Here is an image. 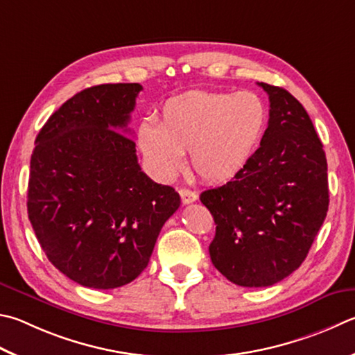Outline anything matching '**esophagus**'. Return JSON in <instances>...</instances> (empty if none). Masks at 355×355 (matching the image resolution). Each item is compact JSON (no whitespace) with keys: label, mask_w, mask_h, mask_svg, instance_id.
I'll return each instance as SVG.
<instances>
[{"label":"esophagus","mask_w":355,"mask_h":355,"mask_svg":"<svg viewBox=\"0 0 355 355\" xmlns=\"http://www.w3.org/2000/svg\"><path fill=\"white\" fill-rule=\"evenodd\" d=\"M180 197H182V203L183 205H189L192 202H196V200L198 198L196 191H191V189H186V188L180 189Z\"/></svg>","instance_id":"34e87169"}]
</instances>
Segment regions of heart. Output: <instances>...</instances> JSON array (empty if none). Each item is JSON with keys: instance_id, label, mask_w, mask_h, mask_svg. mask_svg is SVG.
I'll use <instances>...</instances> for the list:
<instances>
[{"instance_id": "heart-1", "label": "heart", "mask_w": 355, "mask_h": 355, "mask_svg": "<svg viewBox=\"0 0 355 355\" xmlns=\"http://www.w3.org/2000/svg\"><path fill=\"white\" fill-rule=\"evenodd\" d=\"M267 124V107L253 92L236 94L194 89L167 99L158 125L141 124L138 143L150 172L169 182L189 152L197 175L222 183L239 173Z\"/></svg>"}]
</instances>
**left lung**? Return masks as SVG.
<instances>
[{
	"label": "left lung",
	"mask_w": 355,
	"mask_h": 355,
	"mask_svg": "<svg viewBox=\"0 0 355 355\" xmlns=\"http://www.w3.org/2000/svg\"><path fill=\"white\" fill-rule=\"evenodd\" d=\"M268 94L261 146L227 184L202 192L216 222L214 267L242 287H268L298 268L329 206L327 163L311 118L287 89Z\"/></svg>",
	"instance_id": "1"
}]
</instances>
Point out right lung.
Returning <instances> with one entry per match:
<instances>
[{
  "label": "right lung",
  "mask_w": 355,
  "mask_h": 355,
  "mask_svg": "<svg viewBox=\"0 0 355 355\" xmlns=\"http://www.w3.org/2000/svg\"><path fill=\"white\" fill-rule=\"evenodd\" d=\"M139 83H104L49 116L31 157L28 214L51 263L77 284L116 288L147 267L180 206L141 171L127 137Z\"/></svg>",
  "instance_id": "1"
}]
</instances>
